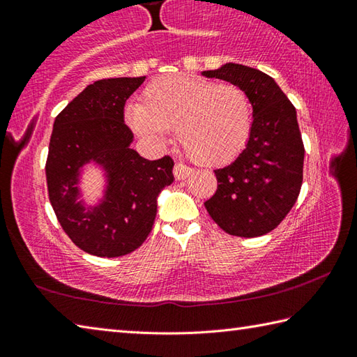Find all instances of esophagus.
Here are the masks:
<instances>
[{
  "label": "esophagus",
  "mask_w": 357,
  "mask_h": 357,
  "mask_svg": "<svg viewBox=\"0 0 357 357\" xmlns=\"http://www.w3.org/2000/svg\"><path fill=\"white\" fill-rule=\"evenodd\" d=\"M173 173H174V178L181 181V179H185L187 176H189V174L192 173V168L184 165V164H176L173 168Z\"/></svg>",
  "instance_id": "1"
}]
</instances>
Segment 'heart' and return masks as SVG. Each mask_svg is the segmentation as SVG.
Here are the masks:
<instances>
[{
    "label": "heart",
    "mask_w": 357,
    "mask_h": 357,
    "mask_svg": "<svg viewBox=\"0 0 357 357\" xmlns=\"http://www.w3.org/2000/svg\"><path fill=\"white\" fill-rule=\"evenodd\" d=\"M138 134L164 142L176 129L179 146L204 167L231 162L252 130V104L238 84L190 75H167L143 89L142 104L129 110Z\"/></svg>",
    "instance_id": "1"
}]
</instances>
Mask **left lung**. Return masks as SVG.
Here are the masks:
<instances>
[{
    "mask_svg": "<svg viewBox=\"0 0 357 357\" xmlns=\"http://www.w3.org/2000/svg\"><path fill=\"white\" fill-rule=\"evenodd\" d=\"M203 75L238 84L253 107L245 148L233 164L214 170L217 190L204 206L231 236H263L279 227L301 192L305 149L296 108L261 70L228 63Z\"/></svg>",
    "mask_w": 357,
    "mask_h": 357,
    "instance_id": "8db88e82",
    "label": "left lung"
}]
</instances>
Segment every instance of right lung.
<instances>
[{
    "label": "right lung",
    "mask_w": 357,
    "mask_h": 357,
    "mask_svg": "<svg viewBox=\"0 0 357 357\" xmlns=\"http://www.w3.org/2000/svg\"><path fill=\"white\" fill-rule=\"evenodd\" d=\"M144 77L94 82L58 114L45 164L48 198L64 233L78 249L102 258L123 257L148 238L157 195L170 185V155L148 160L130 148L134 134L124 105ZM94 160L106 168L109 187L99 207L77 202V170Z\"/></svg>",
    "instance_id": "right-lung-1"
}]
</instances>
